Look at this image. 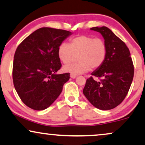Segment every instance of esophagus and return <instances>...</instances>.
<instances>
[{
  "instance_id": "obj_1",
  "label": "esophagus",
  "mask_w": 145,
  "mask_h": 145,
  "mask_svg": "<svg viewBox=\"0 0 145 145\" xmlns=\"http://www.w3.org/2000/svg\"><path fill=\"white\" fill-rule=\"evenodd\" d=\"M70 77L71 78H76L77 77V75L76 74H70Z\"/></svg>"
}]
</instances>
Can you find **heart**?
Listing matches in <instances>:
<instances>
[{"label": "heart", "instance_id": "heart-1", "mask_svg": "<svg viewBox=\"0 0 145 145\" xmlns=\"http://www.w3.org/2000/svg\"><path fill=\"white\" fill-rule=\"evenodd\" d=\"M107 45L104 39L88 35H80L69 39V44L61 43L57 48V57L63 64H68L78 56L76 64L65 65L63 71L82 74L90 68L96 69L103 65L107 56Z\"/></svg>", "mask_w": 145, "mask_h": 145}]
</instances>
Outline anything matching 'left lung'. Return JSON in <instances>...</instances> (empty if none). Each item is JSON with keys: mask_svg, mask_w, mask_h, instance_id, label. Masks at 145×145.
Returning <instances> with one entry per match:
<instances>
[{"mask_svg": "<svg viewBox=\"0 0 145 145\" xmlns=\"http://www.w3.org/2000/svg\"><path fill=\"white\" fill-rule=\"evenodd\" d=\"M100 33L107 45L106 59L100 68L87 79L83 93L93 106L100 110L114 108L126 98L134 77L131 53L124 42L106 27L90 29Z\"/></svg>", "mask_w": 145, "mask_h": 145, "instance_id": "obj_1", "label": "left lung"}]
</instances>
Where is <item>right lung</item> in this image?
I'll list each match as a JSON object with an SVG mask.
<instances>
[{
  "label": "right lung",
  "instance_id": "add662e5",
  "mask_svg": "<svg viewBox=\"0 0 145 145\" xmlns=\"http://www.w3.org/2000/svg\"><path fill=\"white\" fill-rule=\"evenodd\" d=\"M70 35L68 31L43 27L16 48L12 66L14 86L22 102L30 108L43 110L50 106L70 78L69 73L56 74L61 67L57 48Z\"/></svg>",
  "mask_w": 145,
  "mask_h": 145
}]
</instances>
